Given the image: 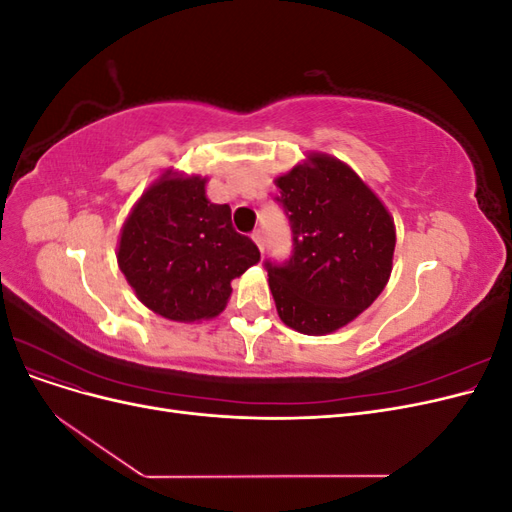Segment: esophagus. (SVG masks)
I'll return each instance as SVG.
<instances>
[{
    "label": "esophagus",
    "mask_w": 512,
    "mask_h": 512,
    "mask_svg": "<svg viewBox=\"0 0 512 512\" xmlns=\"http://www.w3.org/2000/svg\"><path fill=\"white\" fill-rule=\"evenodd\" d=\"M252 239H254V243L258 245V250H260V252L265 250V239H262V232H260V230H256V232H254Z\"/></svg>",
    "instance_id": "1"
}]
</instances>
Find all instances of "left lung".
Wrapping results in <instances>:
<instances>
[{"label":"left lung","mask_w":512,"mask_h":512,"mask_svg":"<svg viewBox=\"0 0 512 512\" xmlns=\"http://www.w3.org/2000/svg\"><path fill=\"white\" fill-rule=\"evenodd\" d=\"M275 185L294 241L286 265L267 262L277 314L303 335H329L361 316L389 284L393 215L329 153H307Z\"/></svg>","instance_id":"left-lung-1"}]
</instances>
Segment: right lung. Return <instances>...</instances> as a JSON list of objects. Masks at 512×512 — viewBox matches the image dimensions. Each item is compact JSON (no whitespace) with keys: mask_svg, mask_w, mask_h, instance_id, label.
Segmentation results:
<instances>
[{"mask_svg":"<svg viewBox=\"0 0 512 512\" xmlns=\"http://www.w3.org/2000/svg\"><path fill=\"white\" fill-rule=\"evenodd\" d=\"M207 177L168 168L136 200L119 232L117 265L136 299L175 322L218 316L230 282L260 260L232 228L230 207L207 198Z\"/></svg>","mask_w":512,"mask_h":512,"instance_id":"add662e5","label":"right lung"}]
</instances>
